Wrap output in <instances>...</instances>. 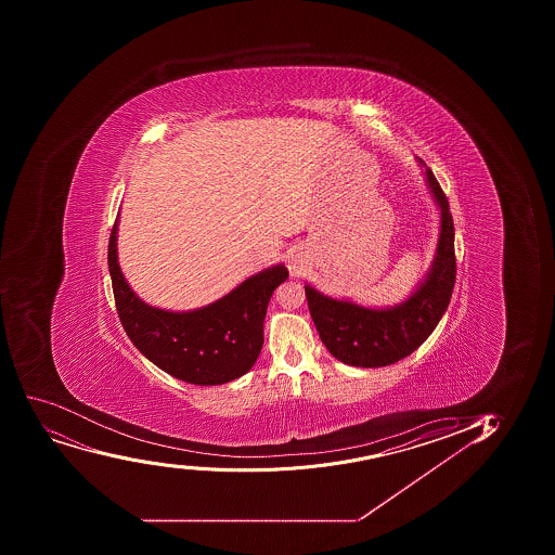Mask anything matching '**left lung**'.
Returning a JSON list of instances; mask_svg holds the SVG:
<instances>
[{
  "instance_id": "8db88e82",
  "label": "left lung",
  "mask_w": 555,
  "mask_h": 555,
  "mask_svg": "<svg viewBox=\"0 0 555 555\" xmlns=\"http://www.w3.org/2000/svg\"><path fill=\"white\" fill-rule=\"evenodd\" d=\"M420 165L425 166L422 159ZM425 177L441 211L438 249L422 286L396 308L369 309L335 300L306 286L309 313L327 351L354 367H385L409 357L436 330L449 308L455 282L454 222L449 201L425 166Z\"/></svg>"
}]
</instances>
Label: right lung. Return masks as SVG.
Wrapping results in <instances>:
<instances>
[{
    "instance_id": "obj_1",
    "label": "right lung",
    "mask_w": 555,
    "mask_h": 555,
    "mask_svg": "<svg viewBox=\"0 0 555 555\" xmlns=\"http://www.w3.org/2000/svg\"><path fill=\"white\" fill-rule=\"evenodd\" d=\"M117 219L108 242V269L117 314L133 346L165 373L188 384H228L246 374L262 349L269 298L286 281L287 269L282 263L263 269L224 298L195 311L152 308L122 276L117 262Z\"/></svg>"
}]
</instances>
